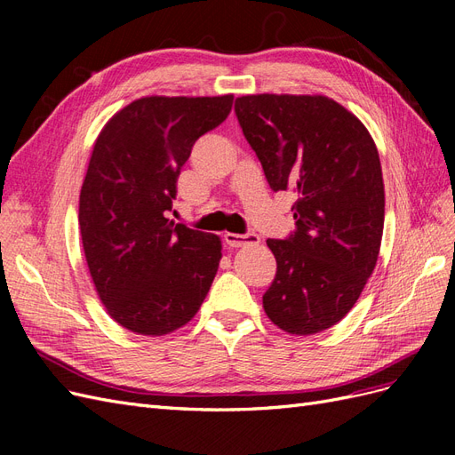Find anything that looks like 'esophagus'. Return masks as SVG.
Returning a JSON list of instances; mask_svg holds the SVG:
<instances>
[{"label": "esophagus", "mask_w": 455, "mask_h": 455, "mask_svg": "<svg viewBox=\"0 0 455 455\" xmlns=\"http://www.w3.org/2000/svg\"><path fill=\"white\" fill-rule=\"evenodd\" d=\"M224 241L229 249H243V246L258 244L259 237L256 235V233H246V235H241V233H226Z\"/></svg>", "instance_id": "34e87169"}]
</instances>
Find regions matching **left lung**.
<instances>
[{
	"label": "left lung",
	"mask_w": 455,
	"mask_h": 455,
	"mask_svg": "<svg viewBox=\"0 0 455 455\" xmlns=\"http://www.w3.org/2000/svg\"><path fill=\"white\" fill-rule=\"evenodd\" d=\"M235 114L271 189L298 197L294 235L267 239L277 273L266 315L288 334L323 332L356 304L379 256L385 189L376 142L324 94H246Z\"/></svg>",
	"instance_id": "left-lung-1"
}]
</instances>
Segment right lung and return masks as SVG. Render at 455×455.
Returning a JSON list of instances; mask_svg holds the SVG:
<instances>
[{"label": "right lung", "instance_id": "add662e5", "mask_svg": "<svg viewBox=\"0 0 455 455\" xmlns=\"http://www.w3.org/2000/svg\"><path fill=\"white\" fill-rule=\"evenodd\" d=\"M233 94L144 96L109 119L79 194V229L106 313L140 336L194 319L222 259V241L167 218L191 148L222 123Z\"/></svg>", "mask_w": 455, "mask_h": 455}]
</instances>
